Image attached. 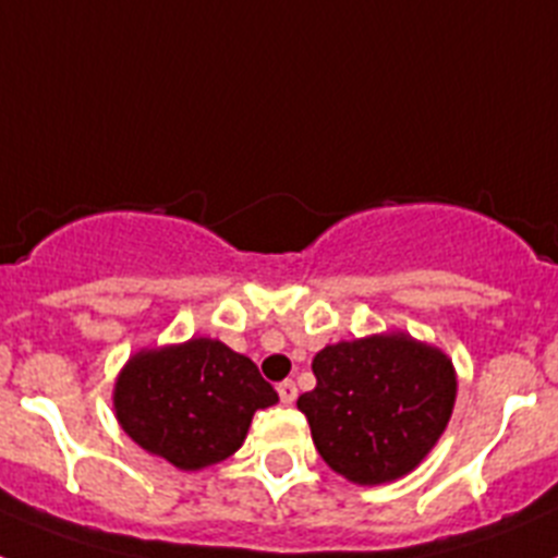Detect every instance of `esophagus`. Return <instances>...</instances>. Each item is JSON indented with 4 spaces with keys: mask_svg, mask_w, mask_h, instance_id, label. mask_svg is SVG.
Wrapping results in <instances>:
<instances>
[{
    "mask_svg": "<svg viewBox=\"0 0 558 558\" xmlns=\"http://www.w3.org/2000/svg\"><path fill=\"white\" fill-rule=\"evenodd\" d=\"M276 391H279V399H282L284 405H293L295 397H299V388H295L293 379H284V383H279V388H276Z\"/></svg>",
    "mask_w": 558,
    "mask_h": 558,
    "instance_id": "34e87169",
    "label": "esophagus"
}]
</instances>
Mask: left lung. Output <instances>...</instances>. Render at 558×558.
Masks as SVG:
<instances>
[{"label":"left lung","instance_id":"left-lung-1","mask_svg":"<svg viewBox=\"0 0 558 558\" xmlns=\"http://www.w3.org/2000/svg\"><path fill=\"white\" fill-rule=\"evenodd\" d=\"M313 374L315 388L295 405L329 470L357 486L416 470L456 408L452 360L399 329L329 343L313 357Z\"/></svg>","mask_w":558,"mask_h":558}]
</instances>
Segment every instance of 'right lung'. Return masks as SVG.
<instances>
[{"mask_svg": "<svg viewBox=\"0 0 558 558\" xmlns=\"http://www.w3.org/2000/svg\"><path fill=\"white\" fill-rule=\"evenodd\" d=\"M113 416L150 456L198 472L243 447L256 411L279 402L254 360L215 338L140 349L113 383Z\"/></svg>", "mask_w": 558, "mask_h": 558, "instance_id": "add662e5", "label": "right lung"}]
</instances>
